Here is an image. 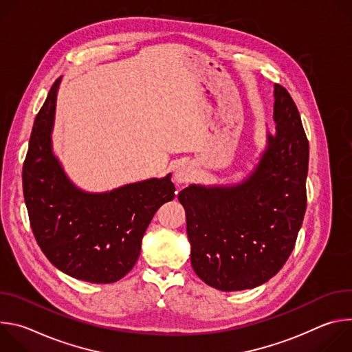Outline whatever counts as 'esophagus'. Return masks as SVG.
I'll return each mask as SVG.
<instances>
[{
	"mask_svg": "<svg viewBox=\"0 0 352 352\" xmlns=\"http://www.w3.org/2000/svg\"><path fill=\"white\" fill-rule=\"evenodd\" d=\"M193 166L189 162H179L174 168V179L179 184L189 182L193 178Z\"/></svg>",
	"mask_w": 352,
	"mask_h": 352,
	"instance_id": "obj_1",
	"label": "esophagus"
}]
</instances>
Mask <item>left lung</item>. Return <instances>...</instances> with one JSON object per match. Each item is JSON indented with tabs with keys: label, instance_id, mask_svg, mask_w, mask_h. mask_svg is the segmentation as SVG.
I'll return each instance as SVG.
<instances>
[{
	"label": "left lung",
	"instance_id": "left-lung-1",
	"mask_svg": "<svg viewBox=\"0 0 352 352\" xmlns=\"http://www.w3.org/2000/svg\"><path fill=\"white\" fill-rule=\"evenodd\" d=\"M276 133L259 163L232 185L190 184L178 195L186 214L190 263L220 291L255 288L291 255L307 209L309 143L289 93L274 85Z\"/></svg>",
	"mask_w": 352,
	"mask_h": 352
}]
</instances>
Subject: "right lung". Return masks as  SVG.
Segmentation results:
<instances>
[{
    "mask_svg": "<svg viewBox=\"0 0 352 352\" xmlns=\"http://www.w3.org/2000/svg\"><path fill=\"white\" fill-rule=\"evenodd\" d=\"M60 83L61 78L36 116L23 163L30 227L45 258L63 273L87 283H116L135 266L146 228L174 199L175 186L167 174L107 192L78 188L53 152Z\"/></svg>",
    "mask_w": 352,
    "mask_h": 352,
    "instance_id": "add662e5",
    "label": "right lung"
}]
</instances>
